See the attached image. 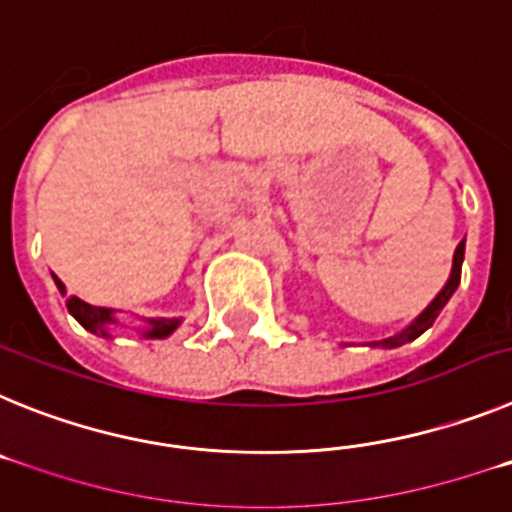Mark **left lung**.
Returning a JSON list of instances; mask_svg holds the SVG:
<instances>
[{"mask_svg": "<svg viewBox=\"0 0 512 512\" xmlns=\"http://www.w3.org/2000/svg\"><path fill=\"white\" fill-rule=\"evenodd\" d=\"M461 261H464V241L456 246V253H454V266H451V277L449 282H446V287L441 289L436 295V300L431 302V305L425 307L423 312H420L418 318L413 320V323L408 325L405 330H400V333H395V336L390 338H382V341H372L369 346H382V348H397L402 346V343H410L415 341V338L420 336V333H425V330L431 328L433 320L438 318V312L443 310V305L451 300V295L456 292V287H459V279H461Z\"/></svg>", "mask_w": 512, "mask_h": 512, "instance_id": "1", "label": "left lung"}]
</instances>
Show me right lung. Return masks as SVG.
<instances>
[{
    "instance_id": "right-lung-1",
    "label": "right lung",
    "mask_w": 512,
    "mask_h": 512,
    "mask_svg": "<svg viewBox=\"0 0 512 512\" xmlns=\"http://www.w3.org/2000/svg\"><path fill=\"white\" fill-rule=\"evenodd\" d=\"M53 279H56L58 292L66 297V287H63L61 279H58V277H53ZM66 307H69L71 315H74V318L79 320L84 328L92 330V333H97V336L110 338L107 328L117 323L115 310H110V307H94V305H89V302L79 300V297H69V300H66ZM146 323H148V328L143 330V336H146V338H166V336H171L176 328H179V323H182V320H179V318H151V320H146Z\"/></svg>"
}]
</instances>
